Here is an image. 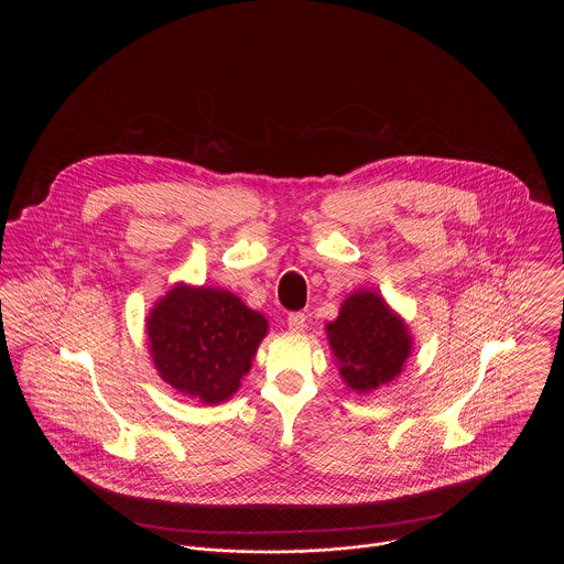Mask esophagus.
I'll use <instances>...</instances> for the list:
<instances>
[{
  "label": "esophagus",
  "instance_id": "34e87169",
  "mask_svg": "<svg viewBox=\"0 0 564 564\" xmlns=\"http://www.w3.org/2000/svg\"><path fill=\"white\" fill-rule=\"evenodd\" d=\"M286 323H289V329L302 332V329L306 327V315H304V313H291V315L286 317Z\"/></svg>",
  "mask_w": 564,
  "mask_h": 564
}]
</instances>
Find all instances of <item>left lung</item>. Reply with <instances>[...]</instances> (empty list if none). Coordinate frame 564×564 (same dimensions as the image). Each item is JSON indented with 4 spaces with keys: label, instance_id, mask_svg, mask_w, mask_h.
<instances>
[{
    "label": "left lung",
    "instance_id": "obj_1",
    "mask_svg": "<svg viewBox=\"0 0 564 564\" xmlns=\"http://www.w3.org/2000/svg\"><path fill=\"white\" fill-rule=\"evenodd\" d=\"M325 336L345 387L356 395L391 384L412 354L408 323L371 289L345 297L338 317L325 323Z\"/></svg>",
    "mask_w": 564,
    "mask_h": 564
}]
</instances>
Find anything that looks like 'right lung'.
Wrapping results in <instances>:
<instances>
[{"label": "right lung", "instance_id": "1", "mask_svg": "<svg viewBox=\"0 0 564 564\" xmlns=\"http://www.w3.org/2000/svg\"><path fill=\"white\" fill-rule=\"evenodd\" d=\"M145 329L162 382L215 405L239 391L269 322L232 291L177 282L150 308Z\"/></svg>", "mask_w": 564, "mask_h": 564}]
</instances>
